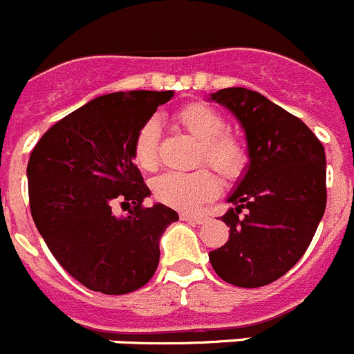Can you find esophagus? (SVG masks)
<instances>
[{
    "mask_svg": "<svg viewBox=\"0 0 354 354\" xmlns=\"http://www.w3.org/2000/svg\"><path fill=\"white\" fill-rule=\"evenodd\" d=\"M180 220L184 221H193V223H205L207 221V216L205 214H193V212H180Z\"/></svg>",
    "mask_w": 354,
    "mask_h": 354,
    "instance_id": "1",
    "label": "esophagus"
}]
</instances>
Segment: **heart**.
Masks as SVG:
<instances>
[{"label":"heart","instance_id":"heart-1","mask_svg":"<svg viewBox=\"0 0 354 354\" xmlns=\"http://www.w3.org/2000/svg\"><path fill=\"white\" fill-rule=\"evenodd\" d=\"M175 120L200 142V162H209L227 179H234L243 171L248 159L246 149L236 136L223 133L225 120L216 109L196 102L177 111ZM158 136L159 126L156 118L143 122L134 134L133 159L142 170L154 171L158 168ZM152 189L161 204L189 211L212 198L220 189V180L211 168L202 167L192 171L159 175Z\"/></svg>","mask_w":354,"mask_h":354}]
</instances>
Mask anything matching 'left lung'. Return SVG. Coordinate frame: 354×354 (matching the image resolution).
Returning a JSON list of instances; mask_svg holds the SVG:
<instances>
[{
    "label": "left lung",
    "mask_w": 354,
    "mask_h": 354,
    "mask_svg": "<svg viewBox=\"0 0 354 354\" xmlns=\"http://www.w3.org/2000/svg\"><path fill=\"white\" fill-rule=\"evenodd\" d=\"M246 133L250 167L221 220L228 241L209 252L216 274L236 287H262L306 252L326 209V158L317 136L283 108L248 88L211 95Z\"/></svg>",
    "instance_id": "8db88e82"
}]
</instances>
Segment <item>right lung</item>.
Segmentation results:
<instances>
[{
    "instance_id": "right-lung-1",
    "label": "right lung",
    "mask_w": 354,
    "mask_h": 354,
    "mask_svg": "<svg viewBox=\"0 0 354 354\" xmlns=\"http://www.w3.org/2000/svg\"><path fill=\"white\" fill-rule=\"evenodd\" d=\"M168 92H115L81 106L37 142L28 161L33 221L71 277L102 294L138 290L154 277L159 239L179 220L162 204L145 207L150 189L133 162V138ZM115 203L131 207L113 214Z\"/></svg>"
}]
</instances>
